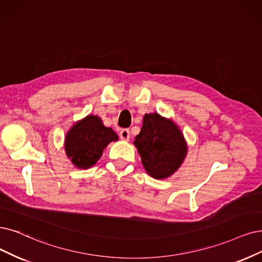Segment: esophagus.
<instances>
[{"instance_id": "34e87169", "label": "esophagus", "mask_w": 262, "mask_h": 262, "mask_svg": "<svg viewBox=\"0 0 262 262\" xmlns=\"http://www.w3.org/2000/svg\"><path fill=\"white\" fill-rule=\"evenodd\" d=\"M120 137H121V139H122V140H125V141L129 140V138H130V133H129V129H127V128H124V129H122V130L120 132Z\"/></svg>"}]
</instances>
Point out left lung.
Instances as JSON below:
<instances>
[{"instance_id":"8db88e82","label":"left lung","mask_w":262,"mask_h":262,"mask_svg":"<svg viewBox=\"0 0 262 262\" xmlns=\"http://www.w3.org/2000/svg\"><path fill=\"white\" fill-rule=\"evenodd\" d=\"M143 168L154 179H166L185 161L188 146L179 126L159 113L143 115L142 127L135 137Z\"/></svg>"}]
</instances>
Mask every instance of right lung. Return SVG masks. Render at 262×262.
<instances>
[{"label":"right lung","instance_id":"add662e5","mask_svg":"<svg viewBox=\"0 0 262 262\" xmlns=\"http://www.w3.org/2000/svg\"><path fill=\"white\" fill-rule=\"evenodd\" d=\"M119 136L105 127L98 115H87L77 121L64 136V151L73 165L80 169L91 168L101 158L103 150Z\"/></svg>","mask_w":262,"mask_h":262}]
</instances>
